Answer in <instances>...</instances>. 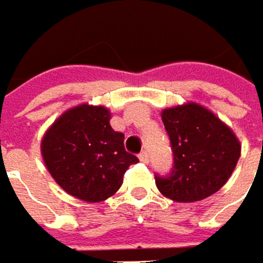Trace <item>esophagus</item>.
<instances>
[{
	"mask_svg": "<svg viewBox=\"0 0 263 263\" xmlns=\"http://www.w3.org/2000/svg\"><path fill=\"white\" fill-rule=\"evenodd\" d=\"M139 160H140L142 163H148V153H147V152H142V153L139 155Z\"/></svg>",
	"mask_w": 263,
	"mask_h": 263,
	"instance_id": "34e87169",
	"label": "esophagus"
}]
</instances>
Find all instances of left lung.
I'll return each instance as SVG.
<instances>
[{
	"label": "left lung",
	"instance_id": "left-lung-1",
	"mask_svg": "<svg viewBox=\"0 0 263 263\" xmlns=\"http://www.w3.org/2000/svg\"><path fill=\"white\" fill-rule=\"evenodd\" d=\"M161 118L174 167L167 177H155L158 190L177 203L201 201L219 192L241 155L233 130L211 110L193 102L163 110Z\"/></svg>",
	"mask_w": 263,
	"mask_h": 263
}]
</instances>
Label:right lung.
<instances>
[{"label": "right lung", "instance_id": "obj_1", "mask_svg": "<svg viewBox=\"0 0 263 263\" xmlns=\"http://www.w3.org/2000/svg\"><path fill=\"white\" fill-rule=\"evenodd\" d=\"M111 113L102 105L67 110L41 140L44 164L68 195L99 203L120 190L123 176L137 156L124 148V134L110 126Z\"/></svg>", "mask_w": 263, "mask_h": 263}]
</instances>
